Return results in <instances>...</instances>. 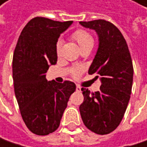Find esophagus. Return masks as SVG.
<instances>
[{"mask_svg":"<svg viewBox=\"0 0 147 147\" xmlns=\"http://www.w3.org/2000/svg\"><path fill=\"white\" fill-rule=\"evenodd\" d=\"M76 89H77V91H78V92H81V90H82V88H81L80 86H77Z\"/></svg>","mask_w":147,"mask_h":147,"instance_id":"34e87169","label":"esophagus"}]
</instances>
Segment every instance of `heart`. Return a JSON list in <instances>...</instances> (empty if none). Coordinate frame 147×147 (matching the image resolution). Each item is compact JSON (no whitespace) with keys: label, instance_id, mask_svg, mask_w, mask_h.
I'll list each match as a JSON object with an SVG mask.
<instances>
[{"label":"heart","instance_id":"obj_1","mask_svg":"<svg viewBox=\"0 0 147 147\" xmlns=\"http://www.w3.org/2000/svg\"><path fill=\"white\" fill-rule=\"evenodd\" d=\"M72 38L78 43V45L79 46L80 48L86 47L87 45H93V38L91 36V34L86 32V31H84V30H78L76 31L74 33L72 34ZM61 46H63V43L61 41H58L56 43V47H55V50H56V53L59 55L61 52ZM78 71L77 70L75 73L77 74Z\"/></svg>","mask_w":147,"mask_h":147}]
</instances>
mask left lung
<instances>
[{
	"label": "left lung",
	"instance_id": "left-lung-1",
	"mask_svg": "<svg viewBox=\"0 0 147 147\" xmlns=\"http://www.w3.org/2000/svg\"><path fill=\"white\" fill-rule=\"evenodd\" d=\"M98 35L96 51L88 73L97 74L101 82L98 92L91 93L82 89L84 102L79 107L82 120L90 131L105 135L120 124L131 98L133 66L123 34L111 23L105 20L79 22Z\"/></svg>",
	"mask_w": 147,
	"mask_h": 147
}]
</instances>
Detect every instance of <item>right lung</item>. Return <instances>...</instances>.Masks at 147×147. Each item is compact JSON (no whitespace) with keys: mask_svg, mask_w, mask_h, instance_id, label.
<instances>
[{"mask_svg":"<svg viewBox=\"0 0 147 147\" xmlns=\"http://www.w3.org/2000/svg\"><path fill=\"white\" fill-rule=\"evenodd\" d=\"M73 21L35 18L23 29L13 55L14 89L23 120L38 136L58 129L76 84L47 81L46 73L57 61L56 43Z\"/></svg>","mask_w":147,"mask_h":147,"instance_id":"add662e5","label":"right lung"}]
</instances>
